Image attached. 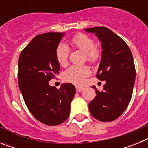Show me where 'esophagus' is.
<instances>
[{
  "instance_id": "1",
  "label": "esophagus",
  "mask_w": 148,
  "mask_h": 148,
  "mask_svg": "<svg viewBox=\"0 0 148 148\" xmlns=\"http://www.w3.org/2000/svg\"><path fill=\"white\" fill-rule=\"evenodd\" d=\"M75 89H76V92H82V90H84V87H78V86H77V87H75Z\"/></svg>"
}]
</instances>
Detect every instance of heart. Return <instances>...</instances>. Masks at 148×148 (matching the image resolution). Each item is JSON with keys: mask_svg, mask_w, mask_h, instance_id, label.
Returning a JSON list of instances; mask_svg holds the SVG:
<instances>
[{"mask_svg": "<svg viewBox=\"0 0 148 148\" xmlns=\"http://www.w3.org/2000/svg\"><path fill=\"white\" fill-rule=\"evenodd\" d=\"M71 44L75 47L84 53L87 61L90 63H95L100 57V51L95 47V43L84 34H77L71 39ZM69 49L64 44H60L56 51V60L61 66H64L67 64ZM90 70L87 66H72L64 73V80L66 82L80 85L83 83L84 78L90 75Z\"/></svg>", "mask_w": 148, "mask_h": 148, "instance_id": "obj_1", "label": "heart"}]
</instances>
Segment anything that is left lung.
I'll return each instance as SVG.
<instances>
[{"label":"left lung","instance_id":"obj_1","mask_svg":"<svg viewBox=\"0 0 148 148\" xmlns=\"http://www.w3.org/2000/svg\"><path fill=\"white\" fill-rule=\"evenodd\" d=\"M95 34L101 43V58L96 77L106 81L102 91L89 104V110L95 119L111 121L119 117L127 108L133 94L136 70L130 48L113 31L104 27L85 29Z\"/></svg>","mask_w":148,"mask_h":148}]
</instances>
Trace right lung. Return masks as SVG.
I'll return each instance as SVG.
<instances>
[{"label": "right lung", "mask_w": 148, "mask_h": 148, "mask_svg": "<svg viewBox=\"0 0 148 148\" xmlns=\"http://www.w3.org/2000/svg\"><path fill=\"white\" fill-rule=\"evenodd\" d=\"M64 32H47L35 36L22 50L18 61V84L30 113L49 126L64 122L70 116L75 86L62 84L60 89L49 82L58 74L56 51Z\"/></svg>", "instance_id": "1"}]
</instances>
